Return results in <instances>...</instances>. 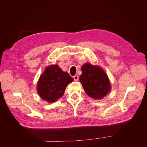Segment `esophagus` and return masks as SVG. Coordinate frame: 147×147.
<instances>
[{
  "label": "esophagus",
  "instance_id": "1",
  "mask_svg": "<svg viewBox=\"0 0 147 147\" xmlns=\"http://www.w3.org/2000/svg\"><path fill=\"white\" fill-rule=\"evenodd\" d=\"M78 75H75V76H74V81H78Z\"/></svg>",
  "mask_w": 147,
  "mask_h": 147
}]
</instances>
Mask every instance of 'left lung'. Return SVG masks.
I'll list each match as a JSON object with an SVG mask.
<instances>
[{"mask_svg":"<svg viewBox=\"0 0 147 147\" xmlns=\"http://www.w3.org/2000/svg\"><path fill=\"white\" fill-rule=\"evenodd\" d=\"M79 80L86 94L92 98L101 99L110 91L111 85L107 75L100 67L89 63L82 67Z\"/></svg>","mask_w":147,"mask_h":147,"instance_id":"1","label":"left lung"}]
</instances>
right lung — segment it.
I'll return each mask as SVG.
<instances>
[{
  "mask_svg": "<svg viewBox=\"0 0 147 147\" xmlns=\"http://www.w3.org/2000/svg\"><path fill=\"white\" fill-rule=\"evenodd\" d=\"M73 78L63 72L58 65L47 67L37 83V92L41 98L48 102H55L64 94L65 88Z\"/></svg>",
  "mask_w": 147,
  "mask_h": 147,
  "instance_id": "obj_1",
  "label": "right lung"
}]
</instances>
